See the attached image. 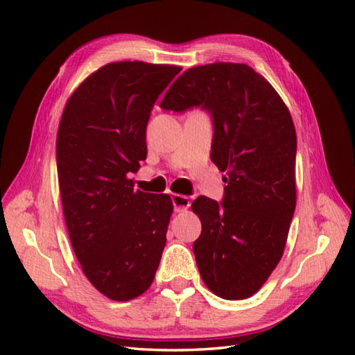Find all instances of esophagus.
Here are the masks:
<instances>
[{
    "instance_id": "esophagus-1",
    "label": "esophagus",
    "mask_w": 355,
    "mask_h": 355,
    "mask_svg": "<svg viewBox=\"0 0 355 355\" xmlns=\"http://www.w3.org/2000/svg\"><path fill=\"white\" fill-rule=\"evenodd\" d=\"M171 200H172L173 210H175V212H183V210H186L187 207H189V205H191V201H189V198L186 197V195L173 193L172 197H171Z\"/></svg>"
}]
</instances>
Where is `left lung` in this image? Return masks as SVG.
Returning <instances> with one entry per match:
<instances>
[{"label":"left lung","mask_w":355,"mask_h":355,"mask_svg":"<svg viewBox=\"0 0 355 355\" xmlns=\"http://www.w3.org/2000/svg\"><path fill=\"white\" fill-rule=\"evenodd\" d=\"M160 108L207 111L210 160L225 172L223 201L198 197L193 254L216 296L250 297L281 261L296 209V130L276 89L245 64L215 62L184 71Z\"/></svg>","instance_id":"1"}]
</instances>
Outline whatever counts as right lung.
<instances>
[{
    "label": "right lung",
    "mask_w": 355,
    "mask_h": 355,
    "mask_svg": "<svg viewBox=\"0 0 355 355\" xmlns=\"http://www.w3.org/2000/svg\"><path fill=\"white\" fill-rule=\"evenodd\" d=\"M175 65L112 62L67 102L56 139L65 224L82 271L112 300H131L154 281L172 201L134 191L130 173L146 158V125Z\"/></svg>",
    "instance_id": "right-lung-1"
}]
</instances>
